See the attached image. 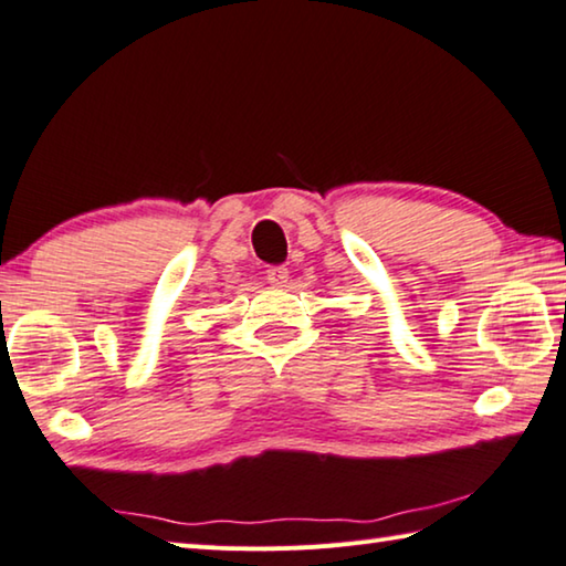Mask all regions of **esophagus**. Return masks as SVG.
<instances>
[{
    "instance_id": "1",
    "label": "esophagus",
    "mask_w": 566,
    "mask_h": 566,
    "mask_svg": "<svg viewBox=\"0 0 566 566\" xmlns=\"http://www.w3.org/2000/svg\"><path fill=\"white\" fill-rule=\"evenodd\" d=\"M265 281L273 285V289H281V285L289 283V268L285 265H273L265 270Z\"/></svg>"
}]
</instances>
